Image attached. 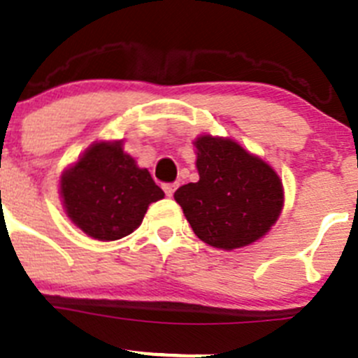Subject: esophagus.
<instances>
[{"mask_svg":"<svg viewBox=\"0 0 358 358\" xmlns=\"http://www.w3.org/2000/svg\"><path fill=\"white\" fill-rule=\"evenodd\" d=\"M176 187H178V183H164V185H162V189H164L166 196H168V197H171L173 194H175Z\"/></svg>","mask_w":358,"mask_h":358,"instance_id":"esophagus-1","label":"esophagus"}]
</instances>
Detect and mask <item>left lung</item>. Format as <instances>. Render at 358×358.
<instances>
[{
    "instance_id": "obj_1",
    "label": "left lung",
    "mask_w": 358,
    "mask_h": 358,
    "mask_svg": "<svg viewBox=\"0 0 358 358\" xmlns=\"http://www.w3.org/2000/svg\"><path fill=\"white\" fill-rule=\"evenodd\" d=\"M194 147L199 182L175 192L194 234L222 250L262 238L283 208V185L275 169L231 138L204 134Z\"/></svg>"
}]
</instances>
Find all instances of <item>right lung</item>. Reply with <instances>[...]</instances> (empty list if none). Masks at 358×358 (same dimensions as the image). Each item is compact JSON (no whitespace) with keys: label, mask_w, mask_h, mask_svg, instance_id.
<instances>
[{"label":"right lung","mask_w":358,"mask_h":358,"mask_svg":"<svg viewBox=\"0 0 358 358\" xmlns=\"http://www.w3.org/2000/svg\"><path fill=\"white\" fill-rule=\"evenodd\" d=\"M61 197L76 227L99 241H115L140 227L148 204L164 192L122 150V141H99L62 173Z\"/></svg>","instance_id":"1"}]
</instances>
